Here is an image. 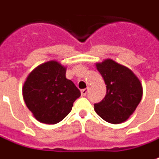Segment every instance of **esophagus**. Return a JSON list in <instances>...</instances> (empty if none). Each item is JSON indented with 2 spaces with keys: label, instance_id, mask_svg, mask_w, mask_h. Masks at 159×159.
I'll return each instance as SVG.
<instances>
[{
  "label": "esophagus",
  "instance_id": "34e87169",
  "mask_svg": "<svg viewBox=\"0 0 159 159\" xmlns=\"http://www.w3.org/2000/svg\"><path fill=\"white\" fill-rule=\"evenodd\" d=\"M89 93V89H82L81 90V95L83 96H85V95H87V94Z\"/></svg>",
  "mask_w": 159,
  "mask_h": 159
}]
</instances>
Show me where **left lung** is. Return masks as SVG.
<instances>
[{"label":"left lung","instance_id":"8db88e82","mask_svg":"<svg viewBox=\"0 0 159 159\" xmlns=\"http://www.w3.org/2000/svg\"><path fill=\"white\" fill-rule=\"evenodd\" d=\"M95 65L106 85V95L95 103V111L109 123L125 122L142 100V83L129 68L112 59H105Z\"/></svg>","mask_w":159,"mask_h":159}]
</instances>
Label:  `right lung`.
<instances>
[{"instance_id":"add662e5","label":"right lung","mask_w":159,"mask_h":159,"mask_svg":"<svg viewBox=\"0 0 159 159\" xmlns=\"http://www.w3.org/2000/svg\"><path fill=\"white\" fill-rule=\"evenodd\" d=\"M65 73L66 67L52 60L37 66L24 83L25 102L41 123L54 125L62 121L80 96V91Z\"/></svg>"}]
</instances>
